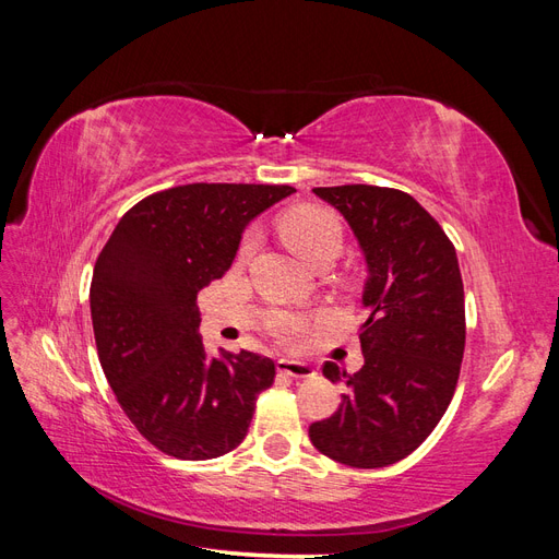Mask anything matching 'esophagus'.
I'll list each match as a JSON object with an SVG mask.
<instances>
[{
	"label": "esophagus",
	"instance_id": "1",
	"mask_svg": "<svg viewBox=\"0 0 559 559\" xmlns=\"http://www.w3.org/2000/svg\"><path fill=\"white\" fill-rule=\"evenodd\" d=\"M277 370L284 376H292V378H314V368L306 361H296V359H280L277 361Z\"/></svg>",
	"mask_w": 559,
	"mask_h": 559
}]
</instances>
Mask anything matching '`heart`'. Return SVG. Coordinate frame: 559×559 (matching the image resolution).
I'll use <instances>...</instances> for the list:
<instances>
[{
	"instance_id": "1",
	"label": "heart",
	"mask_w": 559,
	"mask_h": 559,
	"mask_svg": "<svg viewBox=\"0 0 559 559\" xmlns=\"http://www.w3.org/2000/svg\"><path fill=\"white\" fill-rule=\"evenodd\" d=\"M282 238L302 261L314 265L319 259L335 257L343 245V224L326 207H298L284 214ZM257 247V230H249L238 249V259L247 261Z\"/></svg>"
}]
</instances>
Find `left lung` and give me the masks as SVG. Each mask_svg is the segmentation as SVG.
Instances as JSON below:
<instances>
[{
  "mask_svg": "<svg viewBox=\"0 0 559 559\" xmlns=\"http://www.w3.org/2000/svg\"><path fill=\"white\" fill-rule=\"evenodd\" d=\"M312 191L345 216L364 251L368 317L357 373L324 364V376L349 392L329 419L310 425V441L354 468L389 466L427 441L460 378L466 317L456 251L408 193L368 183Z\"/></svg>",
  "mask_w": 559,
  "mask_h": 559,
  "instance_id": "obj_1",
  "label": "left lung"
}]
</instances>
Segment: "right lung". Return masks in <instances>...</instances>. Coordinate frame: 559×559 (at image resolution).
Masks as SVG:
<instances>
[{
  "label": "right lung",
  "mask_w": 559,
  "mask_h": 559,
  "mask_svg": "<svg viewBox=\"0 0 559 559\" xmlns=\"http://www.w3.org/2000/svg\"><path fill=\"white\" fill-rule=\"evenodd\" d=\"M292 186L186 183L140 200L99 251L91 284L97 357L123 413L177 460L238 448L275 364L242 349L207 357L198 292L224 277L242 233Z\"/></svg>",
  "instance_id": "1"
}]
</instances>
